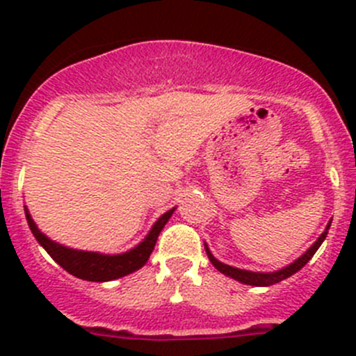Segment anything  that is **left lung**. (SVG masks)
<instances>
[{
    "label": "left lung",
    "mask_w": 356,
    "mask_h": 356,
    "mask_svg": "<svg viewBox=\"0 0 356 356\" xmlns=\"http://www.w3.org/2000/svg\"><path fill=\"white\" fill-rule=\"evenodd\" d=\"M329 227H331V222H329L327 227H325V231L321 234V238H318L317 241H315L310 248H308L307 253L301 254L298 260H294L293 264L288 265V267L281 268V270H277V272H251V270H243V268L231 267V265H225V264H222V261H218L217 258H215L213 254L210 253V250H208L207 245H204V250H207V254H208V258H210L211 264H213V267L217 268V270H220L222 274L229 275V277L236 279V281L243 282V284L272 286V284H277V282H281V281H284V279L291 277V275L296 274L298 270H301V268H303L305 265L308 264V260L314 257L315 251H317L318 248H321L322 243H324L325 236H327Z\"/></svg>",
    "instance_id": "1"
}]
</instances>
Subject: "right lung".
<instances>
[{"instance_id":"1","label":"right lung","mask_w":356,"mask_h":356,"mask_svg":"<svg viewBox=\"0 0 356 356\" xmlns=\"http://www.w3.org/2000/svg\"><path fill=\"white\" fill-rule=\"evenodd\" d=\"M174 210L175 208H172L167 213L161 215V217L155 222V225L152 227L149 234L146 236L138 246L120 254H103L95 253V251H81L62 246L58 245V243L51 241L49 238H46V236L39 231L35 222L32 220L27 208H25V217H27L29 227H31L32 234L38 239L39 245L44 248V250L48 251L49 257H51L60 267L65 268L68 274L75 275V277L79 279H84V281L106 282L118 277H124V275L127 274H132V272L139 270V268L148 261L149 254H152L153 248L156 245L158 234H160L161 229L165 227L168 218L172 217Z\"/></svg>"}]
</instances>
